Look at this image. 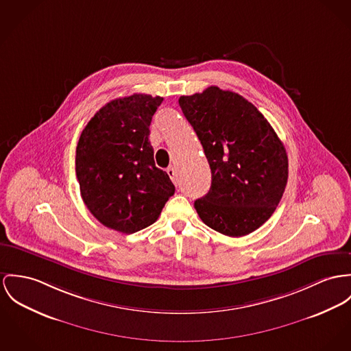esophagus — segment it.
Returning a JSON list of instances; mask_svg holds the SVG:
<instances>
[{
  "label": "esophagus",
  "mask_w": 351,
  "mask_h": 351,
  "mask_svg": "<svg viewBox=\"0 0 351 351\" xmlns=\"http://www.w3.org/2000/svg\"><path fill=\"white\" fill-rule=\"evenodd\" d=\"M167 173H168V176L171 178V180L176 184V183H178V172H176V168H175V167H169V168L167 169Z\"/></svg>",
  "instance_id": "1"
}]
</instances>
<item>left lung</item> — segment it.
<instances>
[{"label":"left lung","mask_w":351,"mask_h":351,"mask_svg":"<svg viewBox=\"0 0 351 351\" xmlns=\"http://www.w3.org/2000/svg\"><path fill=\"white\" fill-rule=\"evenodd\" d=\"M179 106L199 137L211 168V189L195 202L200 219L217 232L239 238L266 223L289 178L283 143L243 96L210 86L182 96Z\"/></svg>","instance_id":"1"}]
</instances>
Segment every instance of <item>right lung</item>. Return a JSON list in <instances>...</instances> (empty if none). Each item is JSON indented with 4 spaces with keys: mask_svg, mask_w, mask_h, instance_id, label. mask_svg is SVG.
Wrapping results in <instances>:
<instances>
[{
    "mask_svg": "<svg viewBox=\"0 0 351 351\" xmlns=\"http://www.w3.org/2000/svg\"><path fill=\"white\" fill-rule=\"evenodd\" d=\"M162 97L135 93L109 101L89 120L76 148L81 197L101 224L134 234L160 216L175 186L154 160L152 116Z\"/></svg>",
    "mask_w": 351,
    "mask_h": 351,
    "instance_id": "obj_1",
    "label": "right lung"
}]
</instances>
